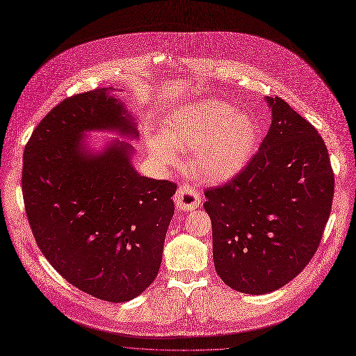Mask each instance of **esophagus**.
Instances as JSON below:
<instances>
[{
	"mask_svg": "<svg viewBox=\"0 0 356 356\" xmlns=\"http://www.w3.org/2000/svg\"><path fill=\"white\" fill-rule=\"evenodd\" d=\"M173 200L179 210L191 211L200 206L202 196H200V191L197 188H195L193 186H188V184H184L177 188Z\"/></svg>",
	"mask_w": 356,
	"mask_h": 356,
	"instance_id": "1",
	"label": "esophagus"
}]
</instances>
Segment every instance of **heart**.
<instances>
[{
  "label": "heart",
  "mask_w": 356,
  "mask_h": 356,
  "mask_svg": "<svg viewBox=\"0 0 356 356\" xmlns=\"http://www.w3.org/2000/svg\"><path fill=\"white\" fill-rule=\"evenodd\" d=\"M258 129L244 111L216 99H203L175 111L161 123L160 135L147 134L146 146L156 163L173 168L190 148V166L209 183L238 175L257 150Z\"/></svg>",
  "instance_id": "heart-1"
}]
</instances>
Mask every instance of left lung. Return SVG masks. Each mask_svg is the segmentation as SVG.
Returning <instances> with one entry per match:
<instances>
[{"label":"left lung","mask_w":356,"mask_h":356,"mask_svg":"<svg viewBox=\"0 0 356 356\" xmlns=\"http://www.w3.org/2000/svg\"><path fill=\"white\" fill-rule=\"evenodd\" d=\"M270 131L232 181L204 191L213 260L238 293L263 296L311 261L330 218L334 173L316 129L278 96Z\"/></svg>","instance_id":"1"}]
</instances>
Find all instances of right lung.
<instances>
[{
  "label": "right lung",
  "instance_id": "obj_1",
  "mask_svg": "<svg viewBox=\"0 0 356 356\" xmlns=\"http://www.w3.org/2000/svg\"><path fill=\"white\" fill-rule=\"evenodd\" d=\"M113 90L75 95L41 120L25 146L22 195L49 264L86 294L126 302L159 273L177 186L140 176L135 147L124 140L90 147L92 132L139 138L135 116Z\"/></svg>",
  "mask_w": 356,
  "mask_h": 356
}]
</instances>
